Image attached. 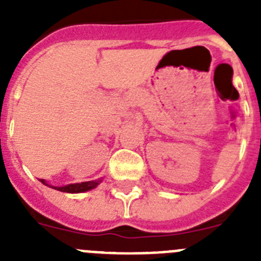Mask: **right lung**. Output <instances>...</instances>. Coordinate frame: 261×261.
<instances>
[{
	"mask_svg": "<svg viewBox=\"0 0 261 261\" xmlns=\"http://www.w3.org/2000/svg\"><path fill=\"white\" fill-rule=\"evenodd\" d=\"M40 181L43 184H45L47 187H50L53 190H57L60 192H66V193H81V192H87V191H91L94 188L102 183V177L98 179V180H91V181H84V183H74V184H68V186L64 187H55L48 184L44 179H40Z\"/></svg>",
	"mask_w": 261,
	"mask_h": 261,
	"instance_id": "add662e5",
	"label": "right lung"
}]
</instances>
